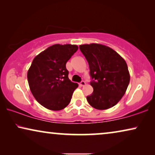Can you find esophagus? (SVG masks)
<instances>
[{
	"mask_svg": "<svg viewBox=\"0 0 155 155\" xmlns=\"http://www.w3.org/2000/svg\"><path fill=\"white\" fill-rule=\"evenodd\" d=\"M86 84V83H85V82L84 81H81L80 82V86H81V87H82V86H84Z\"/></svg>",
	"mask_w": 155,
	"mask_h": 155,
	"instance_id": "1",
	"label": "esophagus"
}]
</instances>
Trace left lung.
Returning <instances> with one entry per match:
<instances>
[{"label": "left lung", "mask_w": 155, "mask_h": 155, "mask_svg": "<svg viewBox=\"0 0 155 155\" xmlns=\"http://www.w3.org/2000/svg\"><path fill=\"white\" fill-rule=\"evenodd\" d=\"M80 49L87 61L93 92L88 103L99 110L110 109L124 96L130 82V73L124 58L109 46L83 44Z\"/></svg>", "instance_id": "left-lung-1"}]
</instances>
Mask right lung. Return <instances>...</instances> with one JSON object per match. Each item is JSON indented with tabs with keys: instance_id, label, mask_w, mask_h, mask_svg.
<instances>
[{
	"instance_id": "right-lung-1",
	"label": "right lung",
	"mask_w": 155,
	"mask_h": 155,
	"mask_svg": "<svg viewBox=\"0 0 155 155\" xmlns=\"http://www.w3.org/2000/svg\"><path fill=\"white\" fill-rule=\"evenodd\" d=\"M78 49L77 45L54 44L34 58L27 80L31 94L44 107L59 111L71 102L78 84L69 80L65 65Z\"/></svg>"
}]
</instances>
